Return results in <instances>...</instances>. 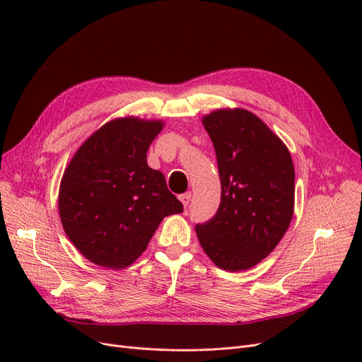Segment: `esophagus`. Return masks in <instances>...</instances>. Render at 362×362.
<instances>
[{
    "instance_id": "1",
    "label": "esophagus",
    "mask_w": 362,
    "mask_h": 362,
    "mask_svg": "<svg viewBox=\"0 0 362 362\" xmlns=\"http://www.w3.org/2000/svg\"><path fill=\"white\" fill-rule=\"evenodd\" d=\"M191 198H192V194H191V192L182 194V195L179 197V199H180V202L183 204V206H187V205H189V202H191Z\"/></svg>"
}]
</instances>
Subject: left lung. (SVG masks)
<instances>
[{"instance_id": "8db88e82", "label": "left lung", "mask_w": 362, "mask_h": 362, "mask_svg": "<svg viewBox=\"0 0 362 362\" xmlns=\"http://www.w3.org/2000/svg\"><path fill=\"white\" fill-rule=\"evenodd\" d=\"M202 123L216 149L221 199L216 216L197 224V236L217 267L248 270L276 248L291 224V152L251 111L217 110Z\"/></svg>"}]
</instances>
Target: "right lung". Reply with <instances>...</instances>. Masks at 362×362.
Wrapping results in <instances>:
<instances>
[{
    "label": "right lung",
    "mask_w": 362,
    "mask_h": 362,
    "mask_svg": "<svg viewBox=\"0 0 362 362\" xmlns=\"http://www.w3.org/2000/svg\"><path fill=\"white\" fill-rule=\"evenodd\" d=\"M163 122L105 123L76 151L60 185L63 229L79 252L105 269L127 267L146 250L164 217L183 211L165 177L146 164Z\"/></svg>",
    "instance_id": "add662e5"
}]
</instances>
